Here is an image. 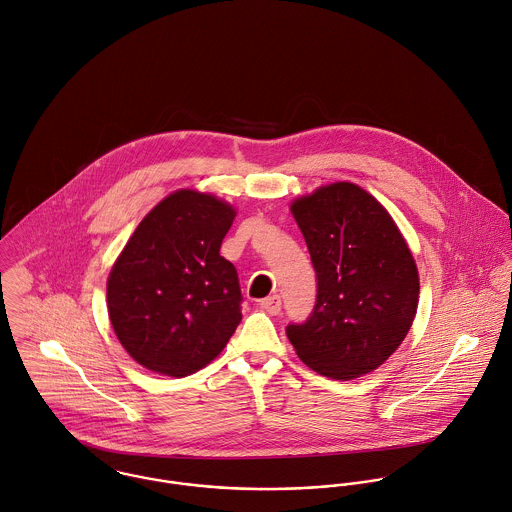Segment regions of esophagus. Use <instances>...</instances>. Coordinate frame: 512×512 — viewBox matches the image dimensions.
Returning <instances> with one entry per match:
<instances>
[{
    "instance_id": "obj_1",
    "label": "esophagus",
    "mask_w": 512,
    "mask_h": 512,
    "mask_svg": "<svg viewBox=\"0 0 512 512\" xmlns=\"http://www.w3.org/2000/svg\"><path fill=\"white\" fill-rule=\"evenodd\" d=\"M259 305H261V308H263L265 312H269V314H279V312H281V297H279V295L267 297V299H263Z\"/></svg>"
}]
</instances>
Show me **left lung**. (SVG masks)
<instances>
[{
    "instance_id": "left-lung-1",
    "label": "left lung",
    "mask_w": 512,
    "mask_h": 512,
    "mask_svg": "<svg viewBox=\"0 0 512 512\" xmlns=\"http://www.w3.org/2000/svg\"><path fill=\"white\" fill-rule=\"evenodd\" d=\"M291 211L316 273V303L287 336L299 358L332 380L382 366L404 342L419 277L398 225L374 196L350 182L318 188Z\"/></svg>"
}]
</instances>
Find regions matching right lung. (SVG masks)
<instances>
[{
    "label": "right lung",
    "instance_id": "obj_1",
    "mask_svg": "<svg viewBox=\"0 0 512 512\" xmlns=\"http://www.w3.org/2000/svg\"><path fill=\"white\" fill-rule=\"evenodd\" d=\"M235 209L178 190L136 227L108 283L106 303L124 350L144 368L184 378L207 366L241 322L239 277L219 255Z\"/></svg>",
    "mask_w": 512,
    "mask_h": 512
}]
</instances>
